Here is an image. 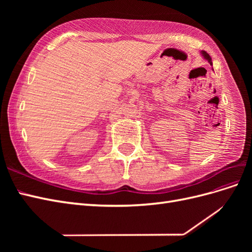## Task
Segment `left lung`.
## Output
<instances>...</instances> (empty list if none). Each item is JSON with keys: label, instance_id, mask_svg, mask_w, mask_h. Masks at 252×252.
Instances as JSON below:
<instances>
[{"label": "left lung", "instance_id": "obj_1", "mask_svg": "<svg viewBox=\"0 0 252 252\" xmlns=\"http://www.w3.org/2000/svg\"><path fill=\"white\" fill-rule=\"evenodd\" d=\"M202 56L204 57V59H206V60H207L208 61V62H209V64L210 65H212V61H211V58H210V56L208 55V53L207 52H206V51H202Z\"/></svg>", "mask_w": 252, "mask_h": 252}]
</instances>
